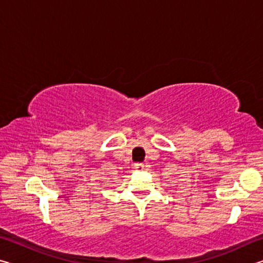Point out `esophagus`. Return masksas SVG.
<instances>
[{"label":"esophagus","mask_w":263,"mask_h":263,"mask_svg":"<svg viewBox=\"0 0 263 263\" xmlns=\"http://www.w3.org/2000/svg\"><path fill=\"white\" fill-rule=\"evenodd\" d=\"M135 169L138 172H141L145 169V164L144 163H135Z\"/></svg>","instance_id":"1"}]
</instances>
